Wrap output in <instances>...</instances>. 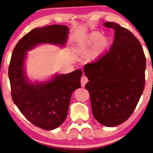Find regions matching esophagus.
<instances>
[{
	"label": "esophagus",
	"instance_id": "34e87169",
	"mask_svg": "<svg viewBox=\"0 0 153 153\" xmlns=\"http://www.w3.org/2000/svg\"><path fill=\"white\" fill-rule=\"evenodd\" d=\"M88 82V78L85 76H83L82 78H81V85H82V87H84V86L86 85V84Z\"/></svg>",
	"mask_w": 153,
	"mask_h": 153
}]
</instances>
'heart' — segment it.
<instances>
[{
	"label": "heart",
	"instance_id": "1",
	"mask_svg": "<svg viewBox=\"0 0 153 153\" xmlns=\"http://www.w3.org/2000/svg\"><path fill=\"white\" fill-rule=\"evenodd\" d=\"M107 45L108 39L102 37V35L99 32H93L79 42L75 51L76 54L84 55L87 54L90 49L93 47L88 55L89 59H93L102 53L103 51L106 48Z\"/></svg>",
	"mask_w": 153,
	"mask_h": 153
}]
</instances>
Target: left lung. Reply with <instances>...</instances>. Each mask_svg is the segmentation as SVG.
Segmentation results:
<instances>
[{
	"label": "left lung",
	"instance_id": "1",
	"mask_svg": "<svg viewBox=\"0 0 153 153\" xmlns=\"http://www.w3.org/2000/svg\"><path fill=\"white\" fill-rule=\"evenodd\" d=\"M103 25L114 29V42L109 52L84 66L89 80L85 88L95 119L114 127L128 120L140 100L146 83V59L140 42L131 31L115 22Z\"/></svg>",
	"mask_w": 153,
	"mask_h": 153
}]
</instances>
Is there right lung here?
I'll use <instances>...</instances> for the list:
<instances>
[{
    "instance_id": "right-lung-1",
    "label": "right lung",
    "mask_w": 153,
    "mask_h": 153,
    "mask_svg": "<svg viewBox=\"0 0 153 153\" xmlns=\"http://www.w3.org/2000/svg\"><path fill=\"white\" fill-rule=\"evenodd\" d=\"M69 27L61 25L37 27L24 35L13 51L8 68L11 97L15 104L34 126L44 130L59 127L67 118L71 94L81 87V69L59 74L46 82L30 84L24 71L26 52L39 44L64 46Z\"/></svg>"
}]
</instances>
